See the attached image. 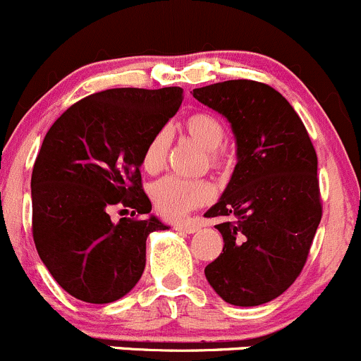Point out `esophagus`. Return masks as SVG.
<instances>
[{
  "mask_svg": "<svg viewBox=\"0 0 361 361\" xmlns=\"http://www.w3.org/2000/svg\"><path fill=\"white\" fill-rule=\"evenodd\" d=\"M173 228L178 231H183V233H195V231L200 228V225L195 221H181V223H174Z\"/></svg>",
  "mask_w": 361,
  "mask_h": 361,
  "instance_id": "obj_1",
  "label": "esophagus"
}]
</instances>
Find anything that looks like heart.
Segmentation results:
<instances>
[{"instance_id":"obj_1","label":"heart","mask_w":361,"mask_h":361,"mask_svg":"<svg viewBox=\"0 0 361 361\" xmlns=\"http://www.w3.org/2000/svg\"><path fill=\"white\" fill-rule=\"evenodd\" d=\"M183 130L188 136L207 152V161L212 168L225 166L226 157L219 147L225 142V126L216 116L207 112L193 114L185 119ZM171 147V131L162 128L147 143L143 152V168L147 173H159L166 164ZM214 188L204 180H185V178L166 176L155 181L150 188V197L155 209L168 219H178L195 207L211 202Z\"/></svg>"}]
</instances>
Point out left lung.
Segmentation results:
<instances>
[{
	"instance_id": "8db88e82",
	"label": "left lung",
	"mask_w": 361,
	"mask_h": 361,
	"mask_svg": "<svg viewBox=\"0 0 361 361\" xmlns=\"http://www.w3.org/2000/svg\"><path fill=\"white\" fill-rule=\"evenodd\" d=\"M230 123L237 164L206 218H221L223 252L206 279L223 301L259 306L294 283L322 219L318 161L308 131L271 86L247 79L193 90ZM235 217V220H230Z\"/></svg>"
}]
</instances>
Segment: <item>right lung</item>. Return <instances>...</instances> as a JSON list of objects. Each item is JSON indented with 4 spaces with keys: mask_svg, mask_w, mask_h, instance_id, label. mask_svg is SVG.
<instances>
[{
    "mask_svg": "<svg viewBox=\"0 0 361 361\" xmlns=\"http://www.w3.org/2000/svg\"><path fill=\"white\" fill-rule=\"evenodd\" d=\"M181 100L178 86L105 90L67 109L44 136L30 178L34 244L79 301L124 298L145 270L147 237L169 228L150 214L140 168ZM117 203L144 218L112 222L108 209Z\"/></svg>",
    "mask_w": 361,
    "mask_h": 361,
    "instance_id": "right-lung-1",
    "label": "right lung"
}]
</instances>
